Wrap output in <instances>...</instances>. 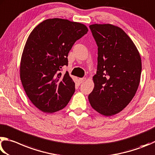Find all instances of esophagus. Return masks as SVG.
Segmentation results:
<instances>
[{
    "label": "esophagus",
    "instance_id": "1",
    "mask_svg": "<svg viewBox=\"0 0 155 155\" xmlns=\"http://www.w3.org/2000/svg\"><path fill=\"white\" fill-rule=\"evenodd\" d=\"M86 81V78H80L79 79V82L80 84H82L83 82H84Z\"/></svg>",
    "mask_w": 155,
    "mask_h": 155
}]
</instances>
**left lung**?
<instances>
[{"mask_svg":"<svg viewBox=\"0 0 155 155\" xmlns=\"http://www.w3.org/2000/svg\"><path fill=\"white\" fill-rule=\"evenodd\" d=\"M98 47L94 87L88 95L92 107L106 116L123 110L139 86L142 61L134 42L112 24L89 26Z\"/></svg>","mask_w":155,"mask_h":155,"instance_id":"left-lung-1","label":"left lung"}]
</instances>
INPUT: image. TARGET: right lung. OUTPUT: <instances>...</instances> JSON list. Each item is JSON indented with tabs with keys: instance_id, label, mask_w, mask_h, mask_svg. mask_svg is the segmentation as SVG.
Instances as JSON below:
<instances>
[{
	"instance_id": "1",
	"label": "right lung",
	"mask_w": 155,
	"mask_h": 155,
	"mask_svg": "<svg viewBox=\"0 0 155 155\" xmlns=\"http://www.w3.org/2000/svg\"><path fill=\"white\" fill-rule=\"evenodd\" d=\"M82 24L60 18L40 23L30 34L21 55L20 79L27 96L38 109L53 113L66 106L75 83L62 68L76 41L87 33Z\"/></svg>"
}]
</instances>
